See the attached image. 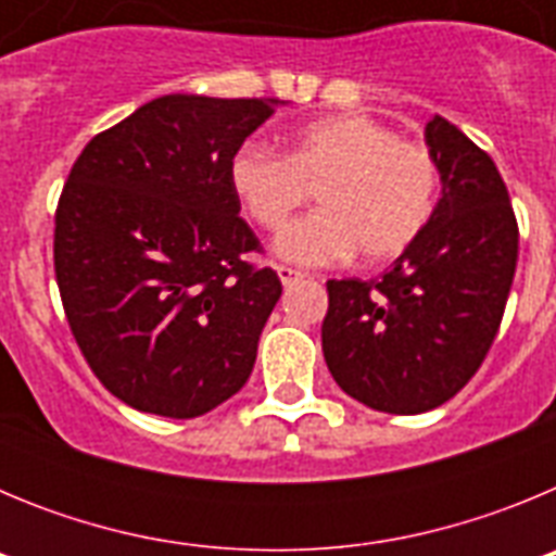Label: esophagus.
Returning <instances> with one entry per match:
<instances>
[{
  "mask_svg": "<svg viewBox=\"0 0 556 556\" xmlns=\"http://www.w3.org/2000/svg\"><path fill=\"white\" fill-rule=\"evenodd\" d=\"M275 273H278V278H281L283 287H289V283L303 281V278H306V273H301V269L287 267V264H278V267H275Z\"/></svg>",
  "mask_w": 556,
  "mask_h": 556,
  "instance_id": "1",
  "label": "esophagus"
}]
</instances>
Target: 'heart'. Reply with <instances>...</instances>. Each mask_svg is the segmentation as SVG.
<instances>
[{
  "label": "heart",
  "mask_w": 556,
  "mask_h": 556,
  "mask_svg": "<svg viewBox=\"0 0 556 556\" xmlns=\"http://www.w3.org/2000/svg\"><path fill=\"white\" fill-rule=\"evenodd\" d=\"M228 175L236 198L264 230L283 228L317 191L320 208L275 239L278 255L308 267L342 262L356 250L365 264L397 258L424 236L440 200L434 155L365 113L301 127L287 155L239 147Z\"/></svg>",
  "instance_id": "obj_1"
}]
</instances>
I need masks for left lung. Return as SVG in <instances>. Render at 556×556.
I'll return each mask as SVG.
<instances>
[{
    "label": "left lung",
    "instance_id": "8db88e82",
    "mask_svg": "<svg viewBox=\"0 0 556 556\" xmlns=\"http://www.w3.org/2000/svg\"><path fill=\"white\" fill-rule=\"evenodd\" d=\"M443 198L424 236L378 281H328L323 356L358 404L437 409L468 384L498 333L518 223L493 159L443 116L426 125Z\"/></svg>",
    "mask_w": 556,
    "mask_h": 556
}]
</instances>
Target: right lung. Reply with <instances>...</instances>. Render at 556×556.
I'll return each instance as SVG.
<instances>
[{"label":"right lung","mask_w":556,"mask_h":556,"mask_svg":"<svg viewBox=\"0 0 556 556\" xmlns=\"http://www.w3.org/2000/svg\"><path fill=\"white\" fill-rule=\"evenodd\" d=\"M278 100L166 94L88 141L55 211V278L105 390L189 420L242 390L281 298L228 166Z\"/></svg>","instance_id":"add662e5"}]
</instances>
